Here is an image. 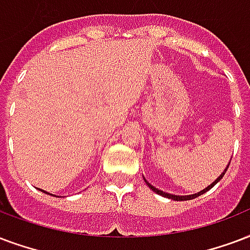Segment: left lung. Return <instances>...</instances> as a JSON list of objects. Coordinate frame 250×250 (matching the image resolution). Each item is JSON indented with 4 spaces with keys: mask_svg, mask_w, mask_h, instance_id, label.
I'll use <instances>...</instances> for the list:
<instances>
[{
    "mask_svg": "<svg viewBox=\"0 0 250 250\" xmlns=\"http://www.w3.org/2000/svg\"><path fill=\"white\" fill-rule=\"evenodd\" d=\"M228 167H229V165H228ZM228 167H226V170L223 171V174H220V176H219V178H216V181H214L212 184L209 185L208 188H206L205 190H202V191H199V193H198V194H193V195H182V197H180V195H171V194L164 193V191H161V190H159V188H156L155 186H152V185H150L149 182H146V185H148V188H149L150 190H153V191L159 194V195H163V197H165V198H170V199H173V201H190V199H194V198L199 197V195H202V194H205L206 191H208L209 188H214L215 185L218 184L219 181H220L223 178V176L226 174V171H227V169H228Z\"/></svg>",
    "mask_w": 250,
    "mask_h": 250,
    "instance_id": "1",
    "label": "left lung"
}]
</instances>
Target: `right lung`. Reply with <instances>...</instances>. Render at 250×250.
Returning <instances> with one entry per match:
<instances>
[{
    "label": "right lung",
    "instance_id": "1",
    "mask_svg": "<svg viewBox=\"0 0 250 250\" xmlns=\"http://www.w3.org/2000/svg\"><path fill=\"white\" fill-rule=\"evenodd\" d=\"M42 191H44V190H42ZM44 193H45V194H49V193H47V191H44Z\"/></svg>",
    "mask_w": 250,
    "mask_h": 250
}]
</instances>
